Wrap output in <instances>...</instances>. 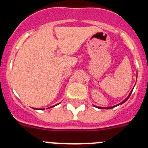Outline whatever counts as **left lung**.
Returning <instances> with one entry per match:
<instances>
[{"mask_svg": "<svg viewBox=\"0 0 148 148\" xmlns=\"http://www.w3.org/2000/svg\"><path fill=\"white\" fill-rule=\"evenodd\" d=\"M132 91H133V90H132ZM132 91L131 92H130V94H129V95H128L127 97L126 98V99H125V100L123 101H121V103H120V104H117V105H115V106H113V107H109V108H100V107H96V106H95V107H96V108H102V109H112V108H115V107H116V106H118V105H120V104H123V103H125V101H126L128 99H129V97H130V95H131V93H132Z\"/></svg>", "mask_w": 148, "mask_h": 148, "instance_id": "obj_1", "label": "left lung"}]
</instances>
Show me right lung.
I'll return each instance as SVG.
<instances>
[{
	"mask_svg": "<svg viewBox=\"0 0 148 148\" xmlns=\"http://www.w3.org/2000/svg\"><path fill=\"white\" fill-rule=\"evenodd\" d=\"M53 107H55V106H53V107H50V108H53ZM36 110H44V109H36Z\"/></svg>",
	"mask_w": 148,
	"mask_h": 148,
	"instance_id": "right-lung-1",
	"label": "right lung"
}]
</instances>
